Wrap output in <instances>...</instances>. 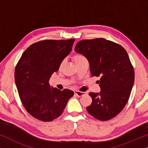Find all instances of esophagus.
I'll return each mask as SVG.
<instances>
[{"instance_id": "1", "label": "esophagus", "mask_w": 148, "mask_h": 148, "mask_svg": "<svg viewBox=\"0 0 148 148\" xmlns=\"http://www.w3.org/2000/svg\"><path fill=\"white\" fill-rule=\"evenodd\" d=\"M75 93V95L78 97H81L82 96H84V95H86L87 94V92H80V91H75L74 92Z\"/></svg>"}]
</instances>
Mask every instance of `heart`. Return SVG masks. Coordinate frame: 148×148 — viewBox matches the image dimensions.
Here are the masks:
<instances>
[{
	"label": "heart",
	"instance_id": "heart-1",
	"mask_svg": "<svg viewBox=\"0 0 148 148\" xmlns=\"http://www.w3.org/2000/svg\"><path fill=\"white\" fill-rule=\"evenodd\" d=\"M73 59L74 62H75V64H77L78 63H79V62L83 61V60H86V58L84 55H82V54H75L73 56ZM62 64H63V61L61 62V63H60V66H61L62 65Z\"/></svg>",
	"mask_w": 148,
	"mask_h": 148
}]
</instances>
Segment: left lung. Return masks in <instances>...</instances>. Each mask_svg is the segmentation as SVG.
<instances>
[{
  "mask_svg": "<svg viewBox=\"0 0 148 148\" xmlns=\"http://www.w3.org/2000/svg\"><path fill=\"white\" fill-rule=\"evenodd\" d=\"M75 51L88 60L91 76L100 77L101 92L89 93L92 102L87 110L100 121L114 118L128 102L134 84V69L127 51L104 38L81 40Z\"/></svg>",
  "mask_w": 148,
  "mask_h": 148,
  "instance_id": "8db88e82",
  "label": "left lung"
}]
</instances>
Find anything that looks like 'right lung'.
Here are the masks:
<instances>
[{"mask_svg": "<svg viewBox=\"0 0 148 148\" xmlns=\"http://www.w3.org/2000/svg\"><path fill=\"white\" fill-rule=\"evenodd\" d=\"M75 38L45 40L32 44L22 54L15 69L18 93L27 112L48 122L60 116L73 91L50 88L48 80L71 51Z\"/></svg>", "mask_w": 148, "mask_h": 148, "instance_id": "obj_1", "label": "right lung"}]
</instances>
